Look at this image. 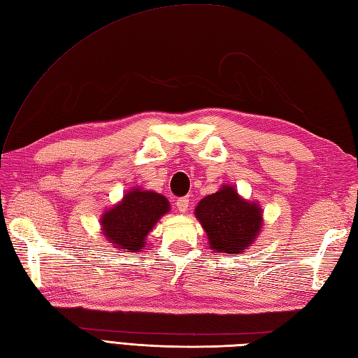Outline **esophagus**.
<instances>
[{
	"mask_svg": "<svg viewBox=\"0 0 358 358\" xmlns=\"http://www.w3.org/2000/svg\"><path fill=\"white\" fill-rule=\"evenodd\" d=\"M176 204H177V209H178L181 213H186V210L189 209V198H187V196L178 198Z\"/></svg>",
	"mask_w": 358,
	"mask_h": 358,
	"instance_id": "1",
	"label": "esophagus"
}]
</instances>
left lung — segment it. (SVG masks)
<instances>
[{
	"label": "left lung",
	"mask_w": 358,
	"mask_h": 358,
	"mask_svg": "<svg viewBox=\"0 0 358 358\" xmlns=\"http://www.w3.org/2000/svg\"><path fill=\"white\" fill-rule=\"evenodd\" d=\"M264 212L256 201H247L235 186L222 185L195 207L209 247L218 253L241 255L255 244L264 226Z\"/></svg>",
	"instance_id": "left-lung-1"
}]
</instances>
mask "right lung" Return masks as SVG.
<instances>
[{
  "instance_id": "add662e5",
  "label": "right lung",
  "mask_w": 358,
  "mask_h": 358,
  "mask_svg": "<svg viewBox=\"0 0 358 358\" xmlns=\"http://www.w3.org/2000/svg\"><path fill=\"white\" fill-rule=\"evenodd\" d=\"M171 210L168 198L154 190L132 187L117 204L103 210L101 230L113 248L137 253L146 245V236Z\"/></svg>"
}]
</instances>
